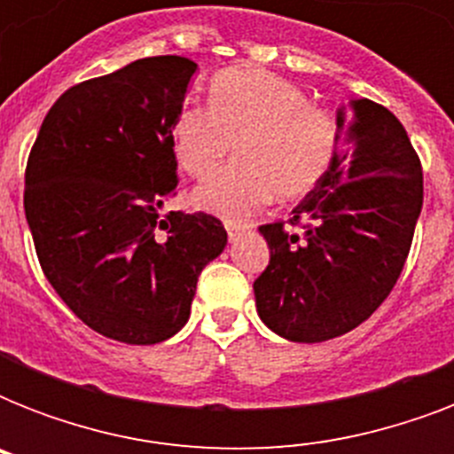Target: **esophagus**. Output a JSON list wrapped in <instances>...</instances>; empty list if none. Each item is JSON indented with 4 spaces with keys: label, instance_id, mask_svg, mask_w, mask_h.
I'll return each mask as SVG.
<instances>
[{
    "label": "esophagus",
    "instance_id": "esophagus-1",
    "mask_svg": "<svg viewBox=\"0 0 454 454\" xmlns=\"http://www.w3.org/2000/svg\"><path fill=\"white\" fill-rule=\"evenodd\" d=\"M226 231H228V240L235 242L242 235L245 226H240V223H231V221H226Z\"/></svg>",
    "mask_w": 454,
    "mask_h": 454
}]
</instances>
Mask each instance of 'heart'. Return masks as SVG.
Instances as JSON below:
<instances>
[{
    "label": "heart",
    "instance_id": "obj_1",
    "mask_svg": "<svg viewBox=\"0 0 454 454\" xmlns=\"http://www.w3.org/2000/svg\"><path fill=\"white\" fill-rule=\"evenodd\" d=\"M171 141L181 169L195 178L209 176L233 148V167L200 184L191 202L200 212L240 221L273 192L297 200L313 191L334 162L339 129L297 84L259 67H233L216 74L209 106H181Z\"/></svg>",
    "mask_w": 454,
    "mask_h": 454
}]
</instances>
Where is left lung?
I'll return each instance as SVG.
<instances>
[{"instance_id": "8db88e82", "label": "left lung", "mask_w": 454, "mask_h": 454, "mask_svg": "<svg viewBox=\"0 0 454 454\" xmlns=\"http://www.w3.org/2000/svg\"><path fill=\"white\" fill-rule=\"evenodd\" d=\"M337 155L283 223L259 228L270 262L254 280L256 313L280 337H341L380 309L408 259L422 212V164L384 106L348 98L337 117Z\"/></svg>"}]
</instances>
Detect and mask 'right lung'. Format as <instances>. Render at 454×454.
I'll list each match as a JSON object with an SVG mask.
<instances>
[{
    "label": "right lung",
    "mask_w": 454,
    "mask_h": 454,
    "mask_svg": "<svg viewBox=\"0 0 454 454\" xmlns=\"http://www.w3.org/2000/svg\"><path fill=\"white\" fill-rule=\"evenodd\" d=\"M195 70L184 56H155L67 89L25 169L46 280L82 323L122 344L174 337L228 242L209 214H162L178 184L171 127Z\"/></svg>",
    "instance_id": "obj_1"
}]
</instances>
